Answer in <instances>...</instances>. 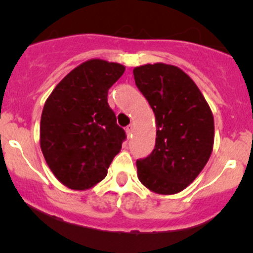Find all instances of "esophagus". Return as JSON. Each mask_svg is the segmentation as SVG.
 <instances>
[{
	"mask_svg": "<svg viewBox=\"0 0 253 253\" xmlns=\"http://www.w3.org/2000/svg\"><path fill=\"white\" fill-rule=\"evenodd\" d=\"M132 132H133V125H129L128 127H127L126 128V133H127V136H131L132 134Z\"/></svg>",
	"mask_w": 253,
	"mask_h": 253,
	"instance_id": "34e87169",
	"label": "esophagus"
}]
</instances>
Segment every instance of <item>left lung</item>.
Returning <instances> with one entry per match:
<instances>
[{
    "label": "left lung",
    "instance_id": "8db88e82",
    "mask_svg": "<svg viewBox=\"0 0 253 253\" xmlns=\"http://www.w3.org/2000/svg\"><path fill=\"white\" fill-rule=\"evenodd\" d=\"M133 76L157 122L154 149L137 160L138 178L155 193H178L200 175L211 157L213 114L195 82L176 66H139Z\"/></svg>",
    "mask_w": 253,
    "mask_h": 253
}]
</instances>
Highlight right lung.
<instances>
[{"label": "right lung", "instance_id": "add662e5", "mask_svg": "<svg viewBox=\"0 0 253 253\" xmlns=\"http://www.w3.org/2000/svg\"><path fill=\"white\" fill-rule=\"evenodd\" d=\"M125 72L120 63L93 58L71 71L47 98L40 147L48 168L72 190L105 178L126 139L108 104V91Z\"/></svg>", "mask_w": 253, "mask_h": 253}]
</instances>
